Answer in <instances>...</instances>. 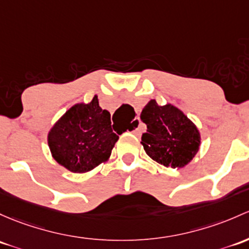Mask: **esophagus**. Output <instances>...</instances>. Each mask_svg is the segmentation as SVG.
Masks as SVG:
<instances>
[{"label":"esophagus","mask_w":249,"mask_h":249,"mask_svg":"<svg viewBox=\"0 0 249 249\" xmlns=\"http://www.w3.org/2000/svg\"><path fill=\"white\" fill-rule=\"evenodd\" d=\"M140 125H141V119L140 118H135L132 122V132L133 133H138L140 132Z\"/></svg>","instance_id":"obj_1"}]
</instances>
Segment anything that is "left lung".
I'll list each match as a JSON object with an SVG mask.
<instances>
[{"mask_svg": "<svg viewBox=\"0 0 249 249\" xmlns=\"http://www.w3.org/2000/svg\"><path fill=\"white\" fill-rule=\"evenodd\" d=\"M141 120L146 124L141 143L146 155L158 163L182 168L199 150V130L178 107L171 104L160 106L150 100L142 109Z\"/></svg>", "mask_w": 249, "mask_h": 249, "instance_id": "left-lung-1", "label": "left lung"}]
</instances>
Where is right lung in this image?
I'll return each instance as SVG.
<instances>
[{"label": "right lung", "mask_w": 249, "mask_h": 249, "mask_svg": "<svg viewBox=\"0 0 249 249\" xmlns=\"http://www.w3.org/2000/svg\"><path fill=\"white\" fill-rule=\"evenodd\" d=\"M119 136L111 114L99 106L98 96L70 107L49 131L52 158L72 173H86L109 159Z\"/></svg>", "instance_id": "obj_1"}]
</instances>
